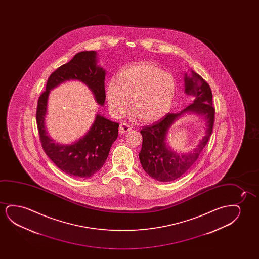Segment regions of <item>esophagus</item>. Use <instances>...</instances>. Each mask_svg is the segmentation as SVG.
Here are the masks:
<instances>
[{
  "instance_id": "esophagus-1",
  "label": "esophagus",
  "mask_w": 259,
  "mask_h": 259,
  "mask_svg": "<svg viewBox=\"0 0 259 259\" xmlns=\"http://www.w3.org/2000/svg\"><path fill=\"white\" fill-rule=\"evenodd\" d=\"M130 130H132V126L127 123H124H124H121L120 125H119V133L122 135H124Z\"/></svg>"
}]
</instances>
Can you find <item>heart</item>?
<instances>
[{
	"label": "heart",
	"mask_w": 259,
	"mask_h": 259,
	"mask_svg": "<svg viewBox=\"0 0 259 259\" xmlns=\"http://www.w3.org/2000/svg\"><path fill=\"white\" fill-rule=\"evenodd\" d=\"M175 96L174 76L148 62L125 68L118 77L110 78L107 87V97L115 116H122L132 99V110L145 122L165 116L171 109Z\"/></svg>",
	"instance_id": "1"
}]
</instances>
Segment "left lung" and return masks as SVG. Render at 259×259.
Masks as SVG:
<instances>
[{
	"mask_svg": "<svg viewBox=\"0 0 259 259\" xmlns=\"http://www.w3.org/2000/svg\"><path fill=\"white\" fill-rule=\"evenodd\" d=\"M192 77L185 76V92L195 96L194 103L180 113H168L156 123L143 126L141 131L142 145L139 158L143 170L156 181H171L182 176L197 160L211 135L215 120L212 92L209 84L192 71ZM188 111L203 114L207 120V130L199 146L189 154L179 155L166 148V135L178 117Z\"/></svg>",
	"mask_w": 259,
	"mask_h": 259,
	"instance_id": "8db88e82",
	"label": "left lung"
}]
</instances>
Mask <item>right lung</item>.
Masks as SVG:
<instances>
[{"label":"right lung","instance_id":"add662e5","mask_svg":"<svg viewBox=\"0 0 259 259\" xmlns=\"http://www.w3.org/2000/svg\"><path fill=\"white\" fill-rule=\"evenodd\" d=\"M78 79L92 90L96 102L103 105L105 101V71L96 64V51H82L75 55L67 64L53 71L47 81L46 90L39 96L36 111V122L39 140L47 156L60 170L70 176L92 177L106 161L118 135L119 124L96 115V120L87 135L71 145L55 143L47 135L45 128L47 103L50 90L62 82Z\"/></svg>","mask_w":259,"mask_h":259}]
</instances>
